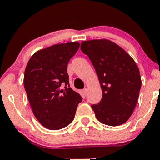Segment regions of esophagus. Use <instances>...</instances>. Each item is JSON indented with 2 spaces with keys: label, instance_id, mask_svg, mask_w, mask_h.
I'll list each match as a JSON object with an SVG mask.
<instances>
[{
  "label": "esophagus",
  "instance_id": "obj_1",
  "mask_svg": "<svg viewBox=\"0 0 160 160\" xmlns=\"http://www.w3.org/2000/svg\"><path fill=\"white\" fill-rule=\"evenodd\" d=\"M82 92L84 95H86V93H87V89L86 88H85V89H82Z\"/></svg>",
  "mask_w": 160,
  "mask_h": 160
}]
</instances>
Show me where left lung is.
Segmentation results:
<instances>
[{
  "label": "left lung",
  "mask_w": 160,
  "mask_h": 160,
  "mask_svg": "<svg viewBox=\"0 0 160 160\" xmlns=\"http://www.w3.org/2000/svg\"><path fill=\"white\" fill-rule=\"evenodd\" d=\"M81 50L89 56L102 89L100 103L91 105L97 120L116 127L133 114L141 86L140 71L131 56L107 39L81 43Z\"/></svg>",
  "instance_id": "1"
}]
</instances>
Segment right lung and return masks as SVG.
I'll list each match as a JSON object with an SVG mask.
<instances>
[{"label":"right lung","instance_id":"obj_1","mask_svg":"<svg viewBox=\"0 0 160 160\" xmlns=\"http://www.w3.org/2000/svg\"><path fill=\"white\" fill-rule=\"evenodd\" d=\"M80 44L68 42L36 52L24 73V88L33 113L39 122L52 130L73 121L82 98L69 86L68 64ZM65 85L62 90L61 86Z\"/></svg>","mask_w":160,"mask_h":160}]
</instances>
